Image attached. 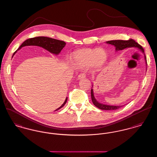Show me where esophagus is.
<instances>
[{
	"mask_svg": "<svg viewBox=\"0 0 157 157\" xmlns=\"http://www.w3.org/2000/svg\"><path fill=\"white\" fill-rule=\"evenodd\" d=\"M86 77V74L83 73L79 74V75H78V79H82V78H83Z\"/></svg>",
	"mask_w": 157,
	"mask_h": 157,
	"instance_id": "obj_1",
	"label": "esophagus"
}]
</instances>
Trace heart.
<instances>
[{
  "mask_svg": "<svg viewBox=\"0 0 157 157\" xmlns=\"http://www.w3.org/2000/svg\"><path fill=\"white\" fill-rule=\"evenodd\" d=\"M106 58V53L102 49H83L73 54L74 62L81 66H87L93 63L96 67H100L105 63Z\"/></svg>",
  "mask_w": 157,
  "mask_h": 157,
  "instance_id": "heart-1",
  "label": "heart"
}]
</instances>
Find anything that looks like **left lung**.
Listing matches in <instances>:
<instances>
[{
	"instance_id": "left-lung-1",
	"label": "left lung",
	"mask_w": 157,
	"mask_h": 157,
	"mask_svg": "<svg viewBox=\"0 0 157 157\" xmlns=\"http://www.w3.org/2000/svg\"><path fill=\"white\" fill-rule=\"evenodd\" d=\"M106 43L110 44L112 45H114L115 47V50L116 51H122L125 48H137L139 49L142 52L144 53V49L142 48V46H140L139 44H138L137 42H135L133 39H129L128 40H110L106 42ZM145 58L146 60V58L145 55ZM91 98H92V101L93 104L95 105L97 108H99L100 109L102 110H115L117 109H119L120 108L122 107V106H112V105H108L102 104L101 103H99L95 99L94 94V92L93 89H91Z\"/></svg>"
}]
</instances>
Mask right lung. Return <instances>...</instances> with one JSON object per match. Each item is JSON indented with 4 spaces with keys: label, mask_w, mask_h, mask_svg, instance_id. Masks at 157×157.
I'll list each match as a JSON object with an SVG mask.
<instances>
[{
    "label": "right lung",
    "mask_w": 157,
    "mask_h": 157,
    "mask_svg": "<svg viewBox=\"0 0 157 157\" xmlns=\"http://www.w3.org/2000/svg\"><path fill=\"white\" fill-rule=\"evenodd\" d=\"M65 44H66V43L63 41L54 39L50 38V37L41 36V37H33V38L29 39L26 40L25 42H24L22 43V44L18 49V50L20 49L21 48L25 46H31V45L38 46L42 47L43 48L46 49L47 51H48L49 52H50L52 53L58 55L61 51V50L64 48ZM17 51H15L14 52L13 55L17 52ZM67 99H68V98L67 97L63 104L59 108L56 109L55 111H57L63 107L66 104V102L67 101Z\"/></svg>",
    "instance_id": "1"
}]
</instances>
